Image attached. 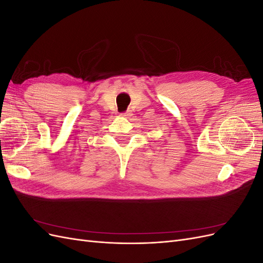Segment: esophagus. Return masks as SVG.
<instances>
[{
    "label": "esophagus",
    "instance_id": "obj_1",
    "mask_svg": "<svg viewBox=\"0 0 263 263\" xmlns=\"http://www.w3.org/2000/svg\"><path fill=\"white\" fill-rule=\"evenodd\" d=\"M129 115H130V114H129L128 112H125V113H122V116H125V117H126V116H129Z\"/></svg>",
    "mask_w": 263,
    "mask_h": 263
}]
</instances>
